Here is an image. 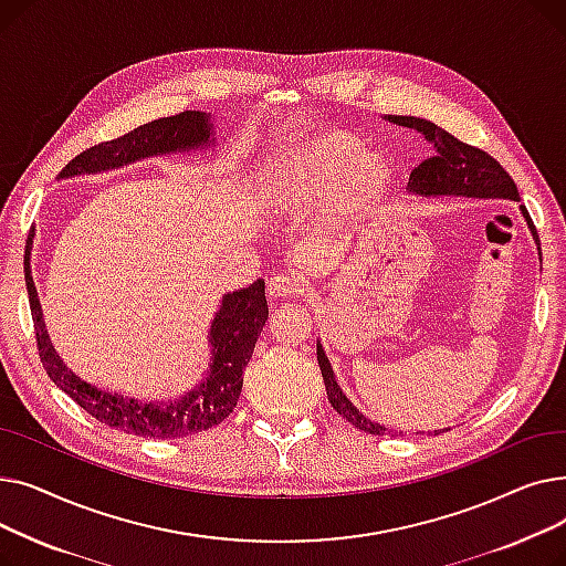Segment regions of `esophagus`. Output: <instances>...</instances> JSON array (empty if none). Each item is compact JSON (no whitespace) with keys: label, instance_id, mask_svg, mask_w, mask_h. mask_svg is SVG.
<instances>
[{"label":"esophagus","instance_id":"esophagus-1","mask_svg":"<svg viewBox=\"0 0 566 566\" xmlns=\"http://www.w3.org/2000/svg\"><path fill=\"white\" fill-rule=\"evenodd\" d=\"M305 289H307L305 277H301L295 271H282L268 280V291H271V295H275V298H282V295H301L305 293Z\"/></svg>","mask_w":566,"mask_h":566}]
</instances>
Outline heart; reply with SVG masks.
<instances>
[{
	"instance_id": "heart-1",
	"label": "heart",
	"mask_w": 566,
	"mask_h": 566,
	"mask_svg": "<svg viewBox=\"0 0 566 566\" xmlns=\"http://www.w3.org/2000/svg\"><path fill=\"white\" fill-rule=\"evenodd\" d=\"M355 154H358V144L350 137H318L282 160L273 176V190L280 199H307L312 195L328 190L348 171ZM371 178V160H360L350 171V181L358 188H367Z\"/></svg>"
}]
</instances>
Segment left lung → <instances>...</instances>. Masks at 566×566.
<instances>
[{
  "mask_svg": "<svg viewBox=\"0 0 566 566\" xmlns=\"http://www.w3.org/2000/svg\"><path fill=\"white\" fill-rule=\"evenodd\" d=\"M390 122L399 126H408L420 130L431 144H433V156L422 160L418 167L410 174V190L412 192H422V195H465V197H502V199H518L516 184L512 181V176L502 169V165L486 154L484 148L470 146L448 130H442L440 126L427 122V118L418 116H388ZM523 216L534 233L537 235V229L532 224V218L527 216L525 206H523ZM316 358L318 367L323 374L325 390H328V399L333 408L346 418L350 424L358 429L382 436L385 427L378 422L367 420L365 415L355 408L348 397L342 392V388L335 380V374L331 369L328 358H325V350L321 344H316Z\"/></svg>",
  "mask_w": 566,
  "mask_h": 566,
  "instance_id": "left-lung-1",
  "label": "left lung"
}]
</instances>
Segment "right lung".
Here are the masks:
<instances>
[{
    "instance_id": "1",
    "label": "right lung",
    "mask_w": 566,
    "mask_h": 566,
    "mask_svg": "<svg viewBox=\"0 0 566 566\" xmlns=\"http://www.w3.org/2000/svg\"><path fill=\"white\" fill-rule=\"evenodd\" d=\"M211 137V124L201 112H178L158 122L144 124L122 137H114L101 144L88 146L86 151L75 156L59 178L94 174L112 169L139 158L181 151V148H195ZM32 238L29 233L24 245V284L29 293V310L34 318V333L41 363L48 376L59 385L80 408H84L98 422L118 429L124 433H135L144 438H184L220 424L227 415L235 408L238 397L243 388V369L248 367L259 333L268 318L265 303V282L256 280L248 289L227 293L216 314L211 328L213 344V365L206 380L188 392L186 397L167 401V403H139L122 395L103 392L94 385L84 382L54 353L45 323L41 316V305L36 286L29 268V252H32Z\"/></svg>"
}]
</instances>
